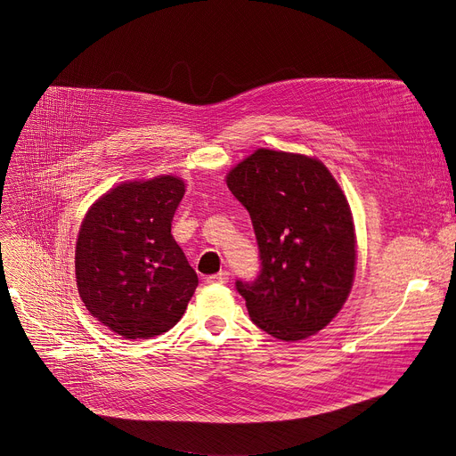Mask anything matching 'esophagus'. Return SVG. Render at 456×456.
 I'll return each instance as SVG.
<instances>
[{"label": "esophagus", "instance_id": "obj_1", "mask_svg": "<svg viewBox=\"0 0 456 456\" xmlns=\"http://www.w3.org/2000/svg\"><path fill=\"white\" fill-rule=\"evenodd\" d=\"M229 282V271H220L216 275L207 277V284H227Z\"/></svg>", "mask_w": 456, "mask_h": 456}]
</instances>
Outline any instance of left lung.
<instances>
[{
    "label": "left lung",
    "instance_id": "obj_1",
    "mask_svg": "<svg viewBox=\"0 0 456 456\" xmlns=\"http://www.w3.org/2000/svg\"><path fill=\"white\" fill-rule=\"evenodd\" d=\"M227 187L248 208L260 251V275L236 281L251 321L281 341L315 336L354 284V218L339 183L315 158L258 148Z\"/></svg>",
    "mask_w": 456,
    "mask_h": 456
}]
</instances>
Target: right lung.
<instances>
[{"label": "right lung", "mask_w": 456, "mask_h": 456, "mask_svg": "<svg viewBox=\"0 0 456 456\" xmlns=\"http://www.w3.org/2000/svg\"><path fill=\"white\" fill-rule=\"evenodd\" d=\"M183 179L126 181L89 207L75 248L87 312L125 339H148L183 317L198 275L174 240Z\"/></svg>", "instance_id": "add662e5"}]
</instances>
